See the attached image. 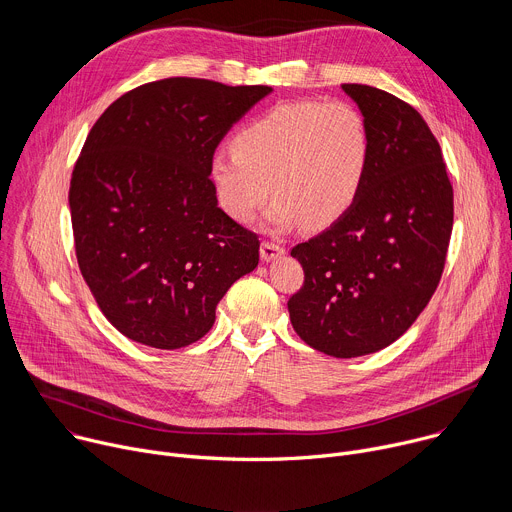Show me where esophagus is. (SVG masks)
I'll list each match as a JSON object with an SVG mask.
<instances>
[{"label":"esophagus","instance_id":"obj_1","mask_svg":"<svg viewBox=\"0 0 512 512\" xmlns=\"http://www.w3.org/2000/svg\"><path fill=\"white\" fill-rule=\"evenodd\" d=\"M283 253H285V247H281V245H277V243H271V241H263V243H261V259H263V261L279 259Z\"/></svg>","mask_w":512,"mask_h":512}]
</instances>
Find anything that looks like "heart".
I'll use <instances>...</instances> for the list:
<instances>
[{
    "instance_id": "1",
    "label": "heart",
    "mask_w": 512,
    "mask_h": 512,
    "mask_svg": "<svg viewBox=\"0 0 512 512\" xmlns=\"http://www.w3.org/2000/svg\"><path fill=\"white\" fill-rule=\"evenodd\" d=\"M371 150L369 123L354 105L316 99L279 103L233 137V152L212 156L210 180L237 221H251L273 192L277 225L306 221L326 229L358 200Z\"/></svg>"
}]
</instances>
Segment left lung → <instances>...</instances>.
I'll list each match as a JSON object with an SVG mask.
<instances>
[{"label": "left lung", "instance_id": "8db88e82", "mask_svg": "<svg viewBox=\"0 0 512 512\" xmlns=\"http://www.w3.org/2000/svg\"><path fill=\"white\" fill-rule=\"evenodd\" d=\"M371 131L367 182L338 223L296 245L304 285L289 320L312 348L352 358L403 336L442 279L454 190L442 148L423 117L395 95L342 85Z\"/></svg>", "mask_w": 512, "mask_h": 512}]
</instances>
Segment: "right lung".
<instances>
[{"label":"right lung","mask_w":512,"mask_h":512,"mask_svg":"<svg viewBox=\"0 0 512 512\" xmlns=\"http://www.w3.org/2000/svg\"><path fill=\"white\" fill-rule=\"evenodd\" d=\"M267 85L172 77L97 119L70 178L81 275L105 318L162 350L200 340L227 289L259 263V235L216 206V145Z\"/></svg>","instance_id":"1"}]
</instances>
